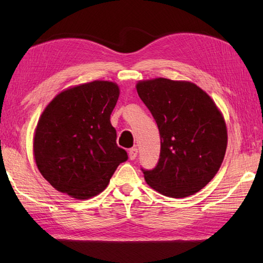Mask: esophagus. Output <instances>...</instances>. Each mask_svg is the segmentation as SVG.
Listing matches in <instances>:
<instances>
[{"instance_id": "esophagus-1", "label": "esophagus", "mask_w": 263, "mask_h": 263, "mask_svg": "<svg viewBox=\"0 0 263 263\" xmlns=\"http://www.w3.org/2000/svg\"><path fill=\"white\" fill-rule=\"evenodd\" d=\"M138 155V149L137 148H131L130 150H128V158H130L131 160L136 159Z\"/></svg>"}]
</instances>
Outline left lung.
Segmentation results:
<instances>
[{"label": "left lung", "mask_w": 263, "mask_h": 263, "mask_svg": "<svg viewBox=\"0 0 263 263\" xmlns=\"http://www.w3.org/2000/svg\"><path fill=\"white\" fill-rule=\"evenodd\" d=\"M137 91L157 123L160 158L143 171L148 185L170 198H186L203 189L224 160L227 127L214 99L191 81L140 80Z\"/></svg>", "instance_id": "obj_1"}]
</instances>
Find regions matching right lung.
Wrapping results in <instances>:
<instances>
[{
	"label": "right lung",
	"instance_id": "obj_1",
	"mask_svg": "<svg viewBox=\"0 0 263 263\" xmlns=\"http://www.w3.org/2000/svg\"><path fill=\"white\" fill-rule=\"evenodd\" d=\"M119 96L117 83L95 80L64 89L43 110L32 153L55 190L77 200L96 197L127 159L110 123Z\"/></svg>",
	"mask_w": 263,
	"mask_h": 263
}]
</instances>
